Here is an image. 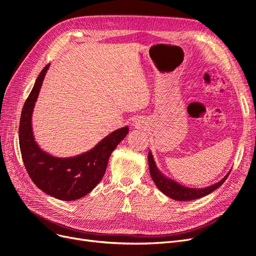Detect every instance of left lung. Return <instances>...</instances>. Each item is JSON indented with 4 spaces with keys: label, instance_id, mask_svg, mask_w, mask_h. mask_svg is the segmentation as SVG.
<instances>
[{
    "label": "left lung",
    "instance_id": "left-lung-1",
    "mask_svg": "<svg viewBox=\"0 0 256 256\" xmlns=\"http://www.w3.org/2000/svg\"><path fill=\"white\" fill-rule=\"evenodd\" d=\"M148 164H150V176L152 178L154 184L157 186V188L162 193H164L166 196H168V198H171L175 200H192L196 198H203V196L209 194V193H212V191H214L216 189H218L220 186L224 182H226L228 176L230 175V172H228L220 182H218L212 186H209V187L202 188V189H196V188L184 187V186H182L178 182L166 177L157 168L150 152H148Z\"/></svg>",
    "mask_w": 256,
    "mask_h": 256
}]
</instances>
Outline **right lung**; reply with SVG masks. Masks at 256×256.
Wrapping results in <instances>:
<instances>
[{
  "mask_svg": "<svg viewBox=\"0 0 256 256\" xmlns=\"http://www.w3.org/2000/svg\"><path fill=\"white\" fill-rule=\"evenodd\" d=\"M50 64L37 76L34 88L22 108L19 144L22 160L28 176L47 194L62 200H74L90 193L106 173L112 152L128 134L129 128L113 131L94 148L70 158H56L40 150L32 130V114L42 81Z\"/></svg>",
  "mask_w": 256,
  "mask_h": 256,
  "instance_id": "add662e5",
  "label": "right lung"
}]
</instances>
